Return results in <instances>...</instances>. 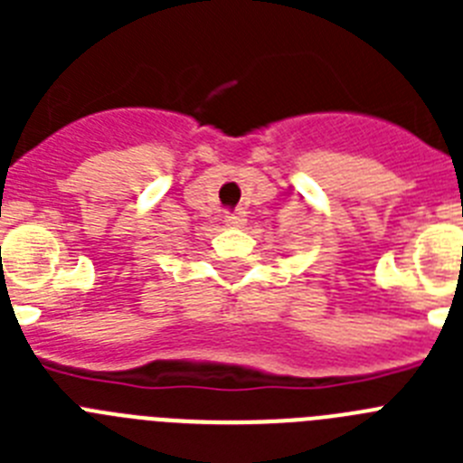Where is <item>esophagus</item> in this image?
<instances>
[{"mask_svg": "<svg viewBox=\"0 0 463 463\" xmlns=\"http://www.w3.org/2000/svg\"><path fill=\"white\" fill-rule=\"evenodd\" d=\"M227 227H239V224L245 222V211H227L222 220Z\"/></svg>", "mask_w": 463, "mask_h": 463, "instance_id": "obj_1", "label": "esophagus"}]
</instances>
